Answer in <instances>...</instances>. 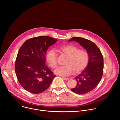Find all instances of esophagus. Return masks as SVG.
Returning <instances> with one entry per match:
<instances>
[{"instance_id": "34e87169", "label": "esophagus", "mask_w": 120, "mask_h": 120, "mask_svg": "<svg viewBox=\"0 0 120 120\" xmlns=\"http://www.w3.org/2000/svg\"><path fill=\"white\" fill-rule=\"evenodd\" d=\"M62 79H63V80H65V81H67V80H69V79H68V78H65V77H62Z\"/></svg>"}]
</instances>
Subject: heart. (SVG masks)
I'll use <instances>...</instances> for the list:
<instances>
[{
  "mask_svg": "<svg viewBox=\"0 0 120 120\" xmlns=\"http://www.w3.org/2000/svg\"><path fill=\"white\" fill-rule=\"evenodd\" d=\"M60 52L67 57L64 64L54 71L55 74L61 76H67L72 74L74 71L75 74L82 72L87 66L89 56L86 51L79 50L77 46L72 45H67L58 48ZM57 54L54 49H51L47 53L46 59L49 65L54 68L57 64Z\"/></svg>",
  "mask_w": 120,
  "mask_h": 120,
  "instance_id": "1",
  "label": "heart"
}]
</instances>
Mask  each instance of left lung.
Instances as JSON below:
<instances>
[{"label": "left lung", "mask_w": 120, "mask_h": 120, "mask_svg": "<svg viewBox=\"0 0 120 120\" xmlns=\"http://www.w3.org/2000/svg\"><path fill=\"white\" fill-rule=\"evenodd\" d=\"M69 42L78 43L87 51L89 62L86 68L76 76V86L71 91L77 94H82L94 89L101 80L104 69V59L101 51L91 41L84 38L74 37Z\"/></svg>", "instance_id": "1"}]
</instances>
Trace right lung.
Wrapping results in <instances>:
<instances>
[{"mask_svg":"<svg viewBox=\"0 0 120 120\" xmlns=\"http://www.w3.org/2000/svg\"><path fill=\"white\" fill-rule=\"evenodd\" d=\"M57 41L48 36L28 39L20 48L15 63V72L21 86L32 94L46 90L56 75L45 65L48 48Z\"/></svg>","mask_w":120,"mask_h":120,"instance_id":"1","label":"right lung"}]
</instances>
